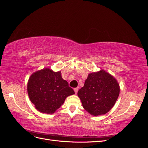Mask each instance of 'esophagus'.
Segmentation results:
<instances>
[{
  "label": "esophagus",
  "instance_id": "34e87169",
  "mask_svg": "<svg viewBox=\"0 0 148 148\" xmlns=\"http://www.w3.org/2000/svg\"><path fill=\"white\" fill-rule=\"evenodd\" d=\"M78 91V88H74V91H75V94L77 93Z\"/></svg>",
  "mask_w": 148,
  "mask_h": 148
}]
</instances>
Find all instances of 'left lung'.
I'll return each instance as SVG.
<instances>
[{"label":"left lung","instance_id":"1","mask_svg":"<svg viewBox=\"0 0 148 148\" xmlns=\"http://www.w3.org/2000/svg\"><path fill=\"white\" fill-rule=\"evenodd\" d=\"M120 88L117 80L104 70L89 73L78 96L83 108L94 116L104 115L117 101Z\"/></svg>","mask_w":148,"mask_h":148}]
</instances>
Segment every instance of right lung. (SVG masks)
I'll return each mask as SVG.
<instances>
[{
	"mask_svg": "<svg viewBox=\"0 0 148 148\" xmlns=\"http://www.w3.org/2000/svg\"><path fill=\"white\" fill-rule=\"evenodd\" d=\"M27 91L31 102L41 113L52 114L62 106L66 98L75 94L61 72L49 68L35 71L29 78Z\"/></svg>",
	"mask_w": 148,
	"mask_h": 148,
	"instance_id": "obj_1",
	"label": "right lung"
}]
</instances>
